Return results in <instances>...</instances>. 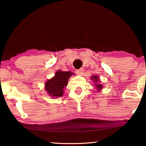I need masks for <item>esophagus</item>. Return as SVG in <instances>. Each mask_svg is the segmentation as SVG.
<instances>
[{"mask_svg":"<svg viewBox=\"0 0 146 146\" xmlns=\"http://www.w3.org/2000/svg\"><path fill=\"white\" fill-rule=\"evenodd\" d=\"M83 71H84V70L82 68L76 70V73L78 75H81V74H82Z\"/></svg>","mask_w":146,"mask_h":146,"instance_id":"1","label":"esophagus"}]
</instances>
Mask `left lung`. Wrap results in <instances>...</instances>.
Returning a JSON list of instances; mask_svg holds the SVG:
<instances>
[{"label":"left lung","instance_id":"left-lung-1","mask_svg":"<svg viewBox=\"0 0 146 146\" xmlns=\"http://www.w3.org/2000/svg\"><path fill=\"white\" fill-rule=\"evenodd\" d=\"M90 79L92 80L94 82V88L96 90L97 92H100V91L104 88V86L102 84L100 77L97 75L92 76Z\"/></svg>","mask_w":146,"mask_h":146}]
</instances>
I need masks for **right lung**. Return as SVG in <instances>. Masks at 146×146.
Instances as JSON below:
<instances>
[{
    "instance_id": "right-lung-1",
    "label": "right lung",
    "mask_w": 146,
    "mask_h": 146,
    "mask_svg": "<svg viewBox=\"0 0 146 146\" xmlns=\"http://www.w3.org/2000/svg\"><path fill=\"white\" fill-rule=\"evenodd\" d=\"M72 75H74V73L70 71L56 72L54 76L48 80L44 84V90L48 95L53 98L62 96L64 89L67 86L68 80Z\"/></svg>"
}]
</instances>
